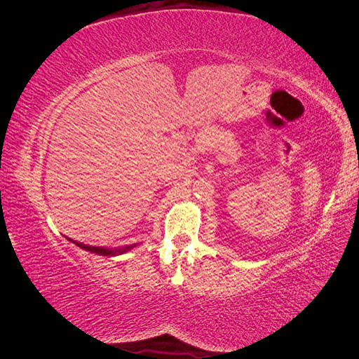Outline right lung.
Masks as SVG:
<instances>
[{"label":"right lung","mask_w":359,"mask_h":359,"mask_svg":"<svg viewBox=\"0 0 359 359\" xmlns=\"http://www.w3.org/2000/svg\"><path fill=\"white\" fill-rule=\"evenodd\" d=\"M70 240V238H69ZM76 245L86 250V252H91V253H95V255H100V256H116V255H123L126 252H128V250H132L133 247H136V244L133 245H126V247H119V248H104V247H93V245H85L82 243H78V241H73Z\"/></svg>","instance_id":"right-lung-1"}]
</instances>
